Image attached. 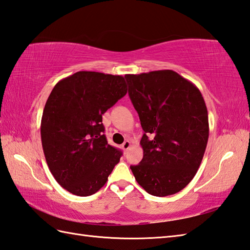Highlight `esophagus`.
<instances>
[{
	"label": "esophagus",
	"instance_id": "obj_1",
	"mask_svg": "<svg viewBox=\"0 0 250 250\" xmlns=\"http://www.w3.org/2000/svg\"><path fill=\"white\" fill-rule=\"evenodd\" d=\"M130 146H131V142H129V141H125L124 144L121 145V147H122V149H124V151H126L130 148Z\"/></svg>",
	"mask_w": 250,
	"mask_h": 250
}]
</instances>
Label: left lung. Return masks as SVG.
<instances>
[{"label": "left lung", "instance_id": "obj_1", "mask_svg": "<svg viewBox=\"0 0 250 250\" xmlns=\"http://www.w3.org/2000/svg\"><path fill=\"white\" fill-rule=\"evenodd\" d=\"M125 77L145 132L143 159L131 171L151 195L177 193L194 177L206 149L209 125L205 101L194 83L172 70Z\"/></svg>", "mask_w": 250, "mask_h": 250}]
</instances>
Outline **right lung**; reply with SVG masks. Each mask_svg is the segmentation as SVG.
Wrapping results in <instances>:
<instances>
[{"mask_svg":"<svg viewBox=\"0 0 250 250\" xmlns=\"http://www.w3.org/2000/svg\"><path fill=\"white\" fill-rule=\"evenodd\" d=\"M124 76L81 71L61 79L41 122L44 155L61 187L78 196L106 184L122 152L103 134L102 115L126 93Z\"/></svg>","mask_w":250,"mask_h":250,"instance_id":"1","label":"right lung"}]
</instances>
